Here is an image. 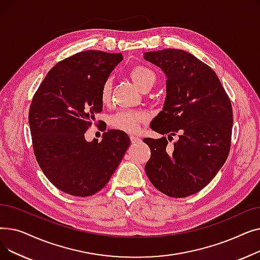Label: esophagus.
I'll return each mask as SVG.
<instances>
[{"mask_svg": "<svg viewBox=\"0 0 260 260\" xmlns=\"http://www.w3.org/2000/svg\"><path fill=\"white\" fill-rule=\"evenodd\" d=\"M131 142L133 143V144H135V143H139L140 141H141V139L140 138H138V137H136V136H131Z\"/></svg>", "mask_w": 260, "mask_h": 260, "instance_id": "esophagus-1", "label": "esophagus"}]
</instances>
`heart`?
<instances>
[{
    "instance_id": "heart-1",
    "label": "heart",
    "mask_w": 260,
    "mask_h": 260,
    "mask_svg": "<svg viewBox=\"0 0 260 260\" xmlns=\"http://www.w3.org/2000/svg\"><path fill=\"white\" fill-rule=\"evenodd\" d=\"M129 78L142 91L151 88L156 81V76L152 70L144 65H136L128 72ZM112 81L107 79L100 89L101 103L107 105L112 97ZM147 120V115L141 111H120L113 114L108 119V125L114 129L133 134L138 131L140 124Z\"/></svg>"
}]
</instances>
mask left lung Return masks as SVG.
<instances>
[{
	"label": "left lung",
	"instance_id": "obj_1",
	"mask_svg": "<svg viewBox=\"0 0 260 260\" xmlns=\"http://www.w3.org/2000/svg\"><path fill=\"white\" fill-rule=\"evenodd\" d=\"M168 77L167 99L151 128L178 135L174 146L166 137L145 138L151 158L145 173L161 193L183 198L206 187L229 156L233 127L231 100L212 68L192 53L162 49L144 53Z\"/></svg>",
	"mask_w": 260,
	"mask_h": 260
}]
</instances>
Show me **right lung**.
I'll return each instance as SVG.
<instances>
[{
  "mask_svg": "<svg viewBox=\"0 0 260 260\" xmlns=\"http://www.w3.org/2000/svg\"><path fill=\"white\" fill-rule=\"evenodd\" d=\"M122 59L100 50L77 52L54 65L34 94L28 114L34 153L47 179L66 194L87 197L101 190L131 144L127 134L117 129H107L101 142L84 137L102 112L101 86Z\"/></svg>",
  "mask_w": 260,
  "mask_h": 260,
  "instance_id": "1",
  "label": "right lung"
}]
</instances>
